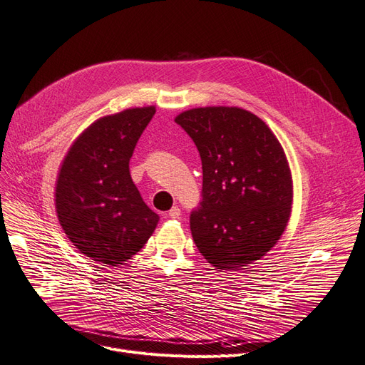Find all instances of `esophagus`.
Instances as JSON below:
<instances>
[{"instance_id": "esophagus-1", "label": "esophagus", "mask_w": 365, "mask_h": 365, "mask_svg": "<svg viewBox=\"0 0 365 365\" xmlns=\"http://www.w3.org/2000/svg\"><path fill=\"white\" fill-rule=\"evenodd\" d=\"M181 216V210H180V207H172L170 210H169V217H172V219H178Z\"/></svg>"}]
</instances>
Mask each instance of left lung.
<instances>
[{
    "instance_id": "1",
    "label": "left lung",
    "mask_w": 365,
    "mask_h": 365,
    "mask_svg": "<svg viewBox=\"0 0 365 365\" xmlns=\"http://www.w3.org/2000/svg\"><path fill=\"white\" fill-rule=\"evenodd\" d=\"M202 161V200L190 215L193 240L220 270L266 255L290 219L293 181L281 143L254 113L200 107L175 118Z\"/></svg>"
}]
</instances>
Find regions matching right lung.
<instances>
[{
	"mask_svg": "<svg viewBox=\"0 0 365 365\" xmlns=\"http://www.w3.org/2000/svg\"><path fill=\"white\" fill-rule=\"evenodd\" d=\"M155 107L128 108L86 128L63 160L56 211L63 231L81 254L118 266L145 246L158 223L130 175L137 140Z\"/></svg>",
	"mask_w": 365,
	"mask_h": 365,
	"instance_id": "add662e5",
	"label": "right lung"
}]
</instances>
